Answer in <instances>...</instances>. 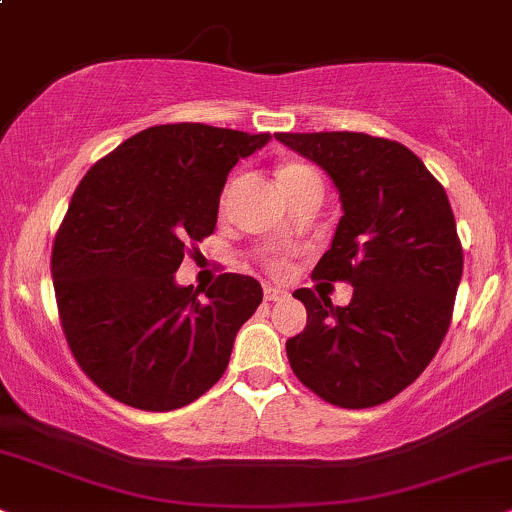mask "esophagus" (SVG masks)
<instances>
[{
    "label": "esophagus",
    "mask_w": 512,
    "mask_h": 512,
    "mask_svg": "<svg viewBox=\"0 0 512 512\" xmlns=\"http://www.w3.org/2000/svg\"><path fill=\"white\" fill-rule=\"evenodd\" d=\"M288 293L283 288H276V286H264V300H269V302H278V300H283V297H286Z\"/></svg>",
    "instance_id": "34e87169"
}]
</instances>
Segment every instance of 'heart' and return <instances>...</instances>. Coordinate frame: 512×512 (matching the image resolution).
Wrapping results in <instances>:
<instances>
[{"label": "heart", "mask_w": 512, "mask_h": 512, "mask_svg": "<svg viewBox=\"0 0 512 512\" xmlns=\"http://www.w3.org/2000/svg\"><path fill=\"white\" fill-rule=\"evenodd\" d=\"M304 174H314V170H312V167L302 165V163H288L286 167H281V172H278V181H281V184H283V181L304 177ZM262 264L271 271V274H276V276L286 274V260H281V257L264 255L262 257Z\"/></svg>", "instance_id": "1"}]
</instances>
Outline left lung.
<instances>
[{"mask_svg":"<svg viewBox=\"0 0 512 512\" xmlns=\"http://www.w3.org/2000/svg\"><path fill=\"white\" fill-rule=\"evenodd\" d=\"M326 170L342 217L314 278L352 283L347 307L295 290L307 326L286 342L304 387L342 409L397 397L449 331L463 248L444 186L399 141L361 132L276 134Z\"/></svg>","mask_w":512,"mask_h":512,"instance_id":"1","label":"left lung"}]
</instances>
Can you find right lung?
I'll return each mask as SVG.
<instances>
[{
    "mask_svg": "<svg viewBox=\"0 0 512 512\" xmlns=\"http://www.w3.org/2000/svg\"><path fill=\"white\" fill-rule=\"evenodd\" d=\"M269 132L177 122L148 127L84 174L51 250L58 316L89 380L141 411L196 401L229 366L262 286L222 274L198 300L174 271L215 231L231 167Z\"/></svg>",
    "mask_w": 512,
    "mask_h": 512,
    "instance_id": "add662e5",
    "label": "right lung"
}]
</instances>
